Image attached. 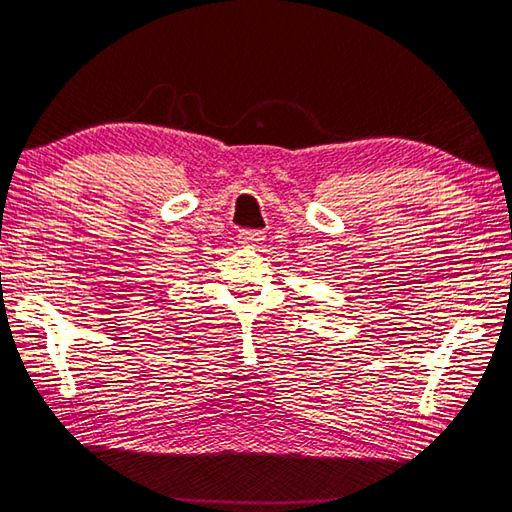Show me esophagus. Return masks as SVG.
I'll return each mask as SVG.
<instances>
[{"label":"esophagus","instance_id":"34e87169","mask_svg":"<svg viewBox=\"0 0 512 512\" xmlns=\"http://www.w3.org/2000/svg\"><path fill=\"white\" fill-rule=\"evenodd\" d=\"M265 236L263 231H251V229H242L238 233V242L240 245H254V242H261Z\"/></svg>","mask_w":512,"mask_h":512}]
</instances>
